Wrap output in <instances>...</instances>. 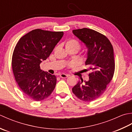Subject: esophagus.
<instances>
[{
  "label": "esophagus",
  "instance_id": "34e87169",
  "mask_svg": "<svg viewBox=\"0 0 132 132\" xmlns=\"http://www.w3.org/2000/svg\"><path fill=\"white\" fill-rule=\"evenodd\" d=\"M68 76H69L68 75H66V74H64V73H62V74H61L60 75V77H61V78H67V77H68Z\"/></svg>",
  "mask_w": 132,
  "mask_h": 132
}]
</instances>
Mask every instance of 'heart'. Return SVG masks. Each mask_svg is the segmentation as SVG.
I'll return each mask as SVG.
<instances>
[{
    "mask_svg": "<svg viewBox=\"0 0 132 132\" xmlns=\"http://www.w3.org/2000/svg\"><path fill=\"white\" fill-rule=\"evenodd\" d=\"M65 48L66 49H67V48H72V49H75L78 51L80 48V44L77 40L71 39L67 42Z\"/></svg>",
    "mask_w": 132,
    "mask_h": 132,
    "instance_id": "obj_1",
    "label": "heart"
}]
</instances>
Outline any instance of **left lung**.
<instances>
[{"label":"left lung","instance_id":"1","mask_svg":"<svg viewBox=\"0 0 132 132\" xmlns=\"http://www.w3.org/2000/svg\"><path fill=\"white\" fill-rule=\"evenodd\" d=\"M72 32L87 48L85 65L90 71L88 81L83 82L81 79L72 88V92L83 101H92L103 95L113 76V48L105 36L93 29L84 28Z\"/></svg>","mask_w":132,"mask_h":132}]
</instances>
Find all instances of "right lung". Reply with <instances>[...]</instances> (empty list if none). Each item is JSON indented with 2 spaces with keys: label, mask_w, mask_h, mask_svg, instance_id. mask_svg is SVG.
<instances>
[{
  "label": "right lung",
  "mask_w": 132,
  "mask_h": 132,
  "mask_svg": "<svg viewBox=\"0 0 132 132\" xmlns=\"http://www.w3.org/2000/svg\"><path fill=\"white\" fill-rule=\"evenodd\" d=\"M63 32L36 29L19 40L13 51L12 67L16 81L24 95L35 101L47 98L54 90L56 77L40 69L62 38Z\"/></svg>",
  "instance_id": "right-lung-1"
}]
</instances>
